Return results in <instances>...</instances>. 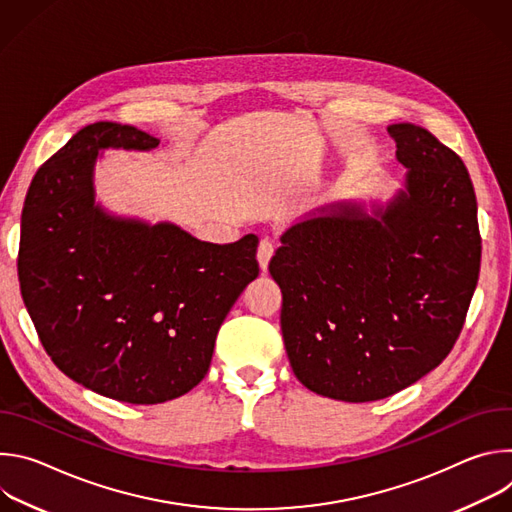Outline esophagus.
I'll use <instances>...</instances> for the list:
<instances>
[{
  "label": "esophagus",
  "mask_w": 512,
  "mask_h": 512,
  "mask_svg": "<svg viewBox=\"0 0 512 512\" xmlns=\"http://www.w3.org/2000/svg\"><path fill=\"white\" fill-rule=\"evenodd\" d=\"M273 251H275L273 243H271L269 239H261V243H259V249H257V261H259V267H261V271H267V267H269V261H271V257H273Z\"/></svg>",
  "instance_id": "obj_1"
}]
</instances>
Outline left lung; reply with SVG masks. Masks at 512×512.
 <instances>
[{"label":"left lung","instance_id":"8db88e82","mask_svg":"<svg viewBox=\"0 0 512 512\" xmlns=\"http://www.w3.org/2000/svg\"><path fill=\"white\" fill-rule=\"evenodd\" d=\"M387 131L403 186L385 202L350 198L306 212L269 261L291 371L346 403L385 399L433 371L460 336L480 273L464 162L419 125Z\"/></svg>","mask_w":512,"mask_h":512}]
</instances>
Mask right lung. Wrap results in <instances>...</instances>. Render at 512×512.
<instances>
[{"label":"right lung","instance_id":"right-lung-1","mask_svg":"<svg viewBox=\"0 0 512 512\" xmlns=\"http://www.w3.org/2000/svg\"><path fill=\"white\" fill-rule=\"evenodd\" d=\"M158 145L133 125H87L36 172L22 212L18 277L44 350L68 379L133 405L204 379L218 328L259 275L255 235L214 245L97 200L107 150Z\"/></svg>","mask_w":512,"mask_h":512}]
</instances>
